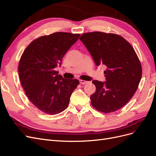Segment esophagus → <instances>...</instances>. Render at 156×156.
<instances>
[{
  "mask_svg": "<svg viewBox=\"0 0 156 156\" xmlns=\"http://www.w3.org/2000/svg\"><path fill=\"white\" fill-rule=\"evenodd\" d=\"M79 82L81 84H87L88 83V81H84V80H79Z\"/></svg>",
  "mask_w": 156,
  "mask_h": 156,
  "instance_id": "1",
  "label": "esophagus"
}]
</instances>
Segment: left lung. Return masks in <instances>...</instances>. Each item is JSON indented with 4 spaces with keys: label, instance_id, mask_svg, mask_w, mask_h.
<instances>
[{
    "label": "left lung",
    "instance_id": "obj_1",
    "mask_svg": "<svg viewBox=\"0 0 156 156\" xmlns=\"http://www.w3.org/2000/svg\"><path fill=\"white\" fill-rule=\"evenodd\" d=\"M79 40L97 66L106 68V81H92L96 87L90 96L92 106L105 113L120 109L134 95L142 77V67L133 47L123 37L112 33H84Z\"/></svg>",
    "mask_w": 156,
    "mask_h": 156
}]
</instances>
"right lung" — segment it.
I'll list each match as a JSON object with an SVG mask.
<instances>
[{"mask_svg": "<svg viewBox=\"0 0 156 156\" xmlns=\"http://www.w3.org/2000/svg\"><path fill=\"white\" fill-rule=\"evenodd\" d=\"M80 35L58 32L41 36L21 56L18 68L21 85L32 104L46 114L64 111L79 84L77 79H64L56 68L62 64L64 55Z\"/></svg>", "mask_w": 156, "mask_h": 156, "instance_id": "add662e5", "label": "right lung"}]
</instances>
